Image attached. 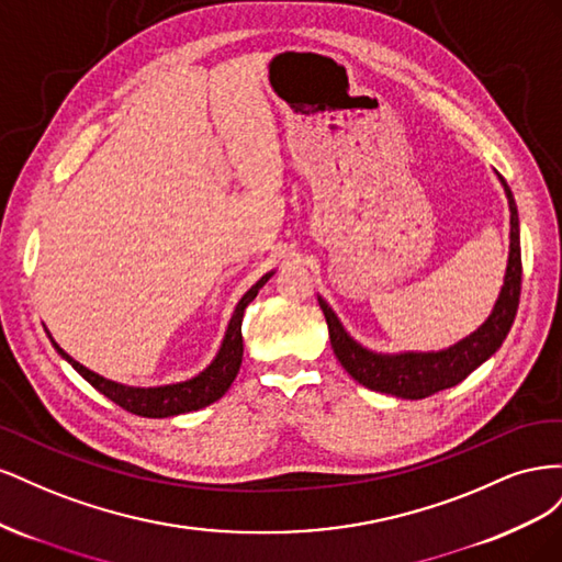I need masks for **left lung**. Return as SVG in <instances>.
I'll return each instance as SVG.
<instances>
[{
    "mask_svg": "<svg viewBox=\"0 0 562 562\" xmlns=\"http://www.w3.org/2000/svg\"><path fill=\"white\" fill-rule=\"evenodd\" d=\"M504 192L508 199V211H512V250H508V265L502 293L495 302V310L487 316L483 326L471 333L469 337L459 339L457 345L443 351H405V353H378L361 347L356 339L342 328V323L328 307V302L318 297L330 333V345L337 356V361L349 375L372 389L391 394L398 398H427L436 391L450 389L467 380L471 372L485 363L506 339L508 330L514 326L520 300V279H522V262H520V229H518V209L512 190L506 180L499 176Z\"/></svg>",
    "mask_w": 562,
    "mask_h": 562,
    "instance_id": "1",
    "label": "left lung"
}]
</instances>
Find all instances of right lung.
Wrapping results in <instances>:
<instances>
[{
	"instance_id": "obj_1",
	"label": "right lung",
	"mask_w": 562,
	"mask_h": 562,
	"mask_svg": "<svg viewBox=\"0 0 562 562\" xmlns=\"http://www.w3.org/2000/svg\"><path fill=\"white\" fill-rule=\"evenodd\" d=\"M271 277H274V271H269V274H265L258 283L250 285V291L239 300V304H236V310L229 318L225 339H223V345H220V351L213 359V363L203 372H199V375L192 380L164 384V386H126V384L100 378L98 372L83 368L79 361L72 359L70 353L63 351L56 339L48 335L50 345H54L63 359L70 363L91 386H95L100 394L108 396L119 407H124V411H128L133 415L159 419V417H176L182 413L201 411V407H206V405L215 403L217 398H223L225 391L232 386L236 372H239L241 356H244V337H241L244 312Z\"/></svg>"
}]
</instances>
